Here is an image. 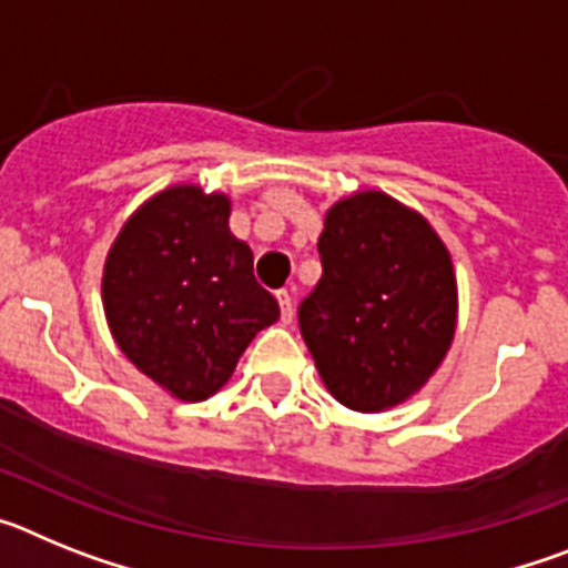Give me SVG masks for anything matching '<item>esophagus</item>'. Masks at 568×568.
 Instances as JSON below:
<instances>
[{"mask_svg":"<svg viewBox=\"0 0 568 568\" xmlns=\"http://www.w3.org/2000/svg\"><path fill=\"white\" fill-rule=\"evenodd\" d=\"M275 298H278V307H281V321L284 324H290L295 315V307H293V295L287 293V290H281V293H275Z\"/></svg>","mask_w":568,"mask_h":568,"instance_id":"esophagus-1","label":"esophagus"}]
</instances>
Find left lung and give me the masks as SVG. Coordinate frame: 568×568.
Returning a JSON list of instances; mask_svg holds the SVG:
<instances>
[{
  "mask_svg": "<svg viewBox=\"0 0 568 568\" xmlns=\"http://www.w3.org/2000/svg\"><path fill=\"white\" fill-rule=\"evenodd\" d=\"M321 281L298 327L335 400L381 413L415 395L453 344V258L424 215L378 190L341 199L318 239Z\"/></svg>",
  "mask_w": 568,
  "mask_h": 568,
  "instance_id": "left-lung-1",
  "label": "left lung"
}]
</instances>
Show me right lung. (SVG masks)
Wrapping results in <instances>:
<instances>
[{
  "label": "right lung",
  "mask_w": 568,
  "mask_h": 568,
  "mask_svg": "<svg viewBox=\"0 0 568 568\" xmlns=\"http://www.w3.org/2000/svg\"><path fill=\"white\" fill-rule=\"evenodd\" d=\"M227 219V195L175 184L130 215L104 261L115 344L182 400L219 393L255 333L278 321V301L255 281L253 253Z\"/></svg>",
  "instance_id": "right-lung-1"
}]
</instances>
